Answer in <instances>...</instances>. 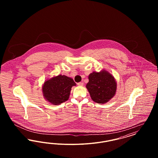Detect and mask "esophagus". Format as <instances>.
I'll use <instances>...</instances> for the list:
<instances>
[{
    "label": "esophagus",
    "instance_id": "1",
    "mask_svg": "<svg viewBox=\"0 0 158 158\" xmlns=\"http://www.w3.org/2000/svg\"><path fill=\"white\" fill-rule=\"evenodd\" d=\"M77 85L79 86H82L83 85V83L82 82L77 83Z\"/></svg>",
    "mask_w": 158,
    "mask_h": 158
}]
</instances>
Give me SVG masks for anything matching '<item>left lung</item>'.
<instances>
[{
    "label": "left lung",
    "instance_id": "8db88e82",
    "mask_svg": "<svg viewBox=\"0 0 158 158\" xmlns=\"http://www.w3.org/2000/svg\"><path fill=\"white\" fill-rule=\"evenodd\" d=\"M86 88L92 99L98 104H104L113 98L115 94L117 84L113 76L106 71L90 73Z\"/></svg>",
    "mask_w": 158,
    "mask_h": 158
}]
</instances>
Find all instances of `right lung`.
Wrapping results in <instances>:
<instances>
[{"mask_svg": "<svg viewBox=\"0 0 158 158\" xmlns=\"http://www.w3.org/2000/svg\"><path fill=\"white\" fill-rule=\"evenodd\" d=\"M74 81L65 75H59L45 82L43 86L44 98L54 105H59L69 98Z\"/></svg>", "mask_w": 158, "mask_h": 158, "instance_id": "add662e5", "label": "right lung"}]
</instances>
